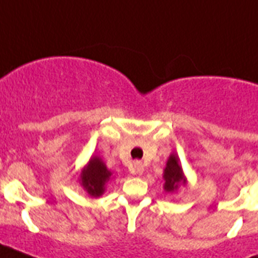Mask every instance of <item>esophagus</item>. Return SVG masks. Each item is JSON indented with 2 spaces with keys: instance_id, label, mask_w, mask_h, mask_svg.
<instances>
[{
  "instance_id": "esophagus-1",
  "label": "esophagus",
  "mask_w": 258,
  "mask_h": 258,
  "mask_svg": "<svg viewBox=\"0 0 258 258\" xmlns=\"http://www.w3.org/2000/svg\"><path fill=\"white\" fill-rule=\"evenodd\" d=\"M133 173L134 174H142L143 173V164L141 161H134L133 164Z\"/></svg>"
}]
</instances>
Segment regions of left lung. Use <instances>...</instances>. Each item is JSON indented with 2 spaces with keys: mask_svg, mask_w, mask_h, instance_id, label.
<instances>
[{
  "mask_svg": "<svg viewBox=\"0 0 258 258\" xmlns=\"http://www.w3.org/2000/svg\"><path fill=\"white\" fill-rule=\"evenodd\" d=\"M164 179H165V183H164V190L165 191H174L177 190L179 183H184L183 174H182L181 165L178 164V157L175 155L168 159V163H166L165 169H164Z\"/></svg>",
  "mask_w": 258,
  "mask_h": 258,
  "instance_id": "left-lung-1",
  "label": "left lung"
}]
</instances>
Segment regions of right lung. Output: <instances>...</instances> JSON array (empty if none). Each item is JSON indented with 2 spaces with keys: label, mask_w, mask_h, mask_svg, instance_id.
Instances as JSON below:
<instances>
[{
  "label": "right lung",
  "mask_w": 258,
  "mask_h": 258,
  "mask_svg": "<svg viewBox=\"0 0 258 258\" xmlns=\"http://www.w3.org/2000/svg\"><path fill=\"white\" fill-rule=\"evenodd\" d=\"M111 177V172L106 168L99 157H92L88 166L81 175L83 186L89 195L97 198L101 197L104 191V184Z\"/></svg>",
  "instance_id": "1"
}]
</instances>
